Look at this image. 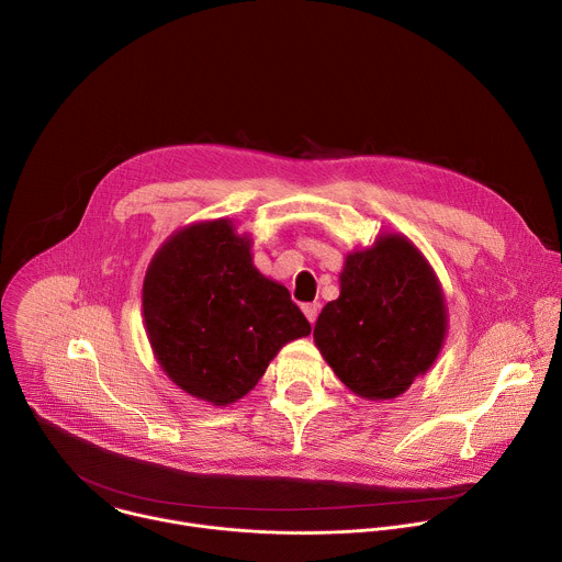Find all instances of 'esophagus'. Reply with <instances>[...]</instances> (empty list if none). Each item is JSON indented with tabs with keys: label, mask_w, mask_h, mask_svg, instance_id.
<instances>
[{
	"label": "esophagus",
	"mask_w": 562,
	"mask_h": 562,
	"mask_svg": "<svg viewBox=\"0 0 562 562\" xmlns=\"http://www.w3.org/2000/svg\"><path fill=\"white\" fill-rule=\"evenodd\" d=\"M302 311H304L306 319H308L311 324H315V319H317V313H319V304H304V306H302Z\"/></svg>",
	"instance_id": "esophagus-1"
}]
</instances>
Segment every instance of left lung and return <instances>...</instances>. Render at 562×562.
Listing matches in <instances>:
<instances>
[{"label": "left lung", "instance_id": "8db88e82", "mask_svg": "<svg viewBox=\"0 0 562 562\" xmlns=\"http://www.w3.org/2000/svg\"><path fill=\"white\" fill-rule=\"evenodd\" d=\"M448 335L443 286L422 249L400 232H382L352 249L339 271L313 341L339 382L357 397L404 395L435 366Z\"/></svg>", "mask_w": 562, "mask_h": 562}]
</instances>
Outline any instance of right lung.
<instances>
[{"label":"right lung","instance_id":"obj_1","mask_svg":"<svg viewBox=\"0 0 562 562\" xmlns=\"http://www.w3.org/2000/svg\"><path fill=\"white\" fill-rule=\"evenodd\" d=\"M251 247L232 218L184 225L143 280L154 359L173 386L214 408L243 400L284 344L311 333L286 286L256 269Z\"/></svg>","mask_w":562,"mask_h":562}]
</instances>
